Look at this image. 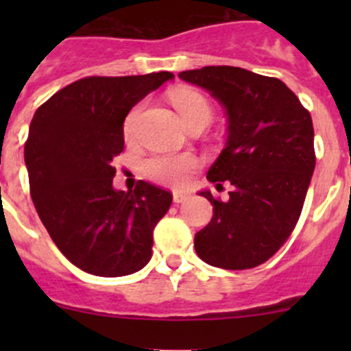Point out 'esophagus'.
<instances>
[{
  "mask_svg": "<svg viewBox=\"0 0 351 351\" xmlns=\"http://www.w3.org/2000/svg\"><path fill=\"white\" fill-rule=\"evenodd\" d=\"M186 198H189V193L186 192H180V190L173 192V200H175V204H182V202H185Z\"/></svg>",
  "mask_w": 351,
  "mask_h": 351,
  "instance_id": "1",
  "label": "esophagus"
}]
</instances>
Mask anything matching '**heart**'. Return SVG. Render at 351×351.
Listing matches in <instances>:
<instances>
[{
  "mask_svg": "<svg viewBox=\"0 0 351 351\" xmlns=\"http://www.w3.org/2000/svg\"><path fill=\"white\" fill-rule=\"evenodd\" d=\"M171 101L185 123L197 122V120H205L210 122L212 108L208 105L207 98L193 90H176L171 95ZM141 107H136L127 115L125 123H123V132L125 136H132L136 129L137 119H139ZM197 159L192 154H162L154 156L147 159L144 165V171L154 182L162 183V185L180 186L186 182L190 173L195 169Z\"/></svg>",
  "mask_w": 351,
  "mask_h": 351,
  "instance_id": "b5f03b06",
  "label": "heart"
}]
</instances>
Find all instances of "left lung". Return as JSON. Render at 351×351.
Here are the masks:
<instances>
[{
	"label": "left lung",
	"instance_id": "8db88e82",
	"mask_svg": "<svg viewBox=\"0 0 351 351\" xmlns=\"http://www.w3.org/2000/svg\"><path fill=\"white\" fill-rule=\"evenodd\" d=\"M178 76L207 90L228 115L226 147L207 180L234 189L228 202L200 192L214 215L195 234L197 254L226 270L258 267L280 250L299 221L316 166L313 119L277 77L234 66Z\"/></svg>",
	"mask_w": 351,
	"mask_h": 351
}]
</instances>
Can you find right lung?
Here are the masks:
<instances>
[{
	"mask_svg": "<svg viewBox=\"0 0 351 351\" xmlns=\"http://www.w3.org/2000/svg\"><path fill=\"white\" fill-rule=\"evenodd\" d=\"M173 77L168 71L83 77L32 119L25 143L32 200L59 251L86 274L123 277L153 256V231L173 195L143 180L115 190L113 158L123 151L130 108Z\"/></svg>",
	"mask_w": 351,
	"mask_h": 351,
	"instance_id": "obj_1",
	"label": "right lung"
}]
</instances>
